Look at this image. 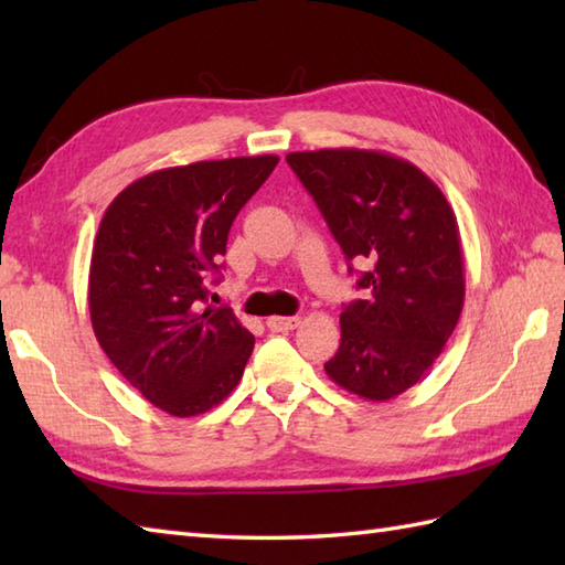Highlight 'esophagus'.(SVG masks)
Masks as SVG:
<instances>
[{
	"label": "esophagus",
	"mask_w": 565,
	"mask_h": 565,
	"mask_svg": "<svg viewBox=\"0 0 565 565\" xmlns=\"http://www.w3.org/2000/svg\"><path fill=\"white\" fill-rule=\"evenodd\" d=\"M301 326V318H289V316H271L267 320V328L271 332H291Z\"/></svg>",
	"instance_id": "esophagus-1"
}]
</instances>
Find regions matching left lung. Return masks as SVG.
Listing matches in <instances>:
<instances>
[{
  "mask_svg": "<svg viewBox=\"0 0 565 565\" xmlns=\"http://www.w3.org/2000/svg\"><path fill=\"white\" fill-rule=\"evenodd\" d=\"M286 162L316 199L344 257L364 264V298L342 310L340 350L326 364L340 388L391 401L437 362L459 322L466 276L447 196L403 158L322 148ZM352 271V267H350Z\"/></svg>",
  "mask_w": 565,
  "mask_h": 565,
  "instance_id": "8db88e82",
  "label": "left lung"
}]
</instances>
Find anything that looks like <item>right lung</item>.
Returning a JSON list of instances; mask_svg holds the SVG:
<instances>
[{
	"mask_svg": "<svg viewBox=\"0 0 565 565\" xmlns=\"http://www.w3.org/2000/svg\"><path fill=\"white\" fill-rule=\"evenodd\" d=\"M276 154L167 167L136 179L104 211L89 264L97 342L142 398L174 417L223 403L243 379L255 334L209 301L239 209Z\"/></svg>",
	"mask_w": 565,
	"mask_h": 565,
	"instance_id": "1",
	"label": "right lung"
}]
</instances>
